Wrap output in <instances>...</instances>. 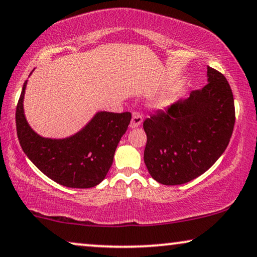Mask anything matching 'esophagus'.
<instances>
[{"mask_svg":"<svg viewBox=\"0 0 257 257\" xmlns=\"http://www.w3.org/2000/svg\"><path fill=\"white\" fill-rule=\"evenodd\" d=\"M142 122H143L142 114H140L139 112H133V113H132V120H131V122H130V127H131V128L138 127V126L142 125Z\"/></svg>","mask_w":257,"mask_h":257,"instance_id":"obj_1","label":"esophagus"}]
</instances>
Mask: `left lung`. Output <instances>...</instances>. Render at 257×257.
Instances as JSON below:
<instances>
[{"mask_svg": "<svg viewBox=\"0 0 257 257\" xmlns=\"http://www.w3.org/2000/svg\"><path fill=\"white\" fill-rule=\"evenodd\" d=\"M208 83L187 99L158 110L144 120V161L154 180L182 185L219 159L233 135L234 97L226 77L208 66Z\"/></svg>", "mask_w": 257, "mask_h": 257, "instance_id": "1", "label": "left lung"}]
</instances>
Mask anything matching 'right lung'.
I'll use <instances>...</instances> for the list:
<instances>
[{
    "instance_id": "obj_1",
    "label": "right lung",
    "mask_w": 257,
    "mask_h": 257,
    "mask_svg": "<svg viewBox=\"0 0 257 257\" xmlns=\"http://www.w3.org/2000/svg\"><path fill=\"white\" fill-rule=\"evenodd\" d=\"M23 84L16 106L20 145L35 166L51 180L70 188H91L104 180L118 143L127 130L130 112H99L77 135L66 139H45L28 125L23 113Z\"/></svg>"
}]
</instances>
